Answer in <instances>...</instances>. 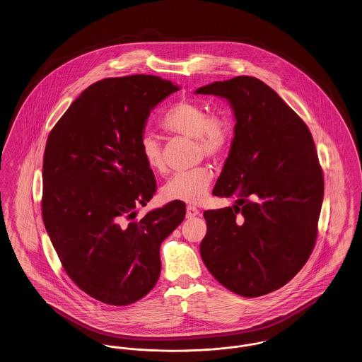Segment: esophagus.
I'll use <instances>...</instances> for the list:
<instances>
[{
	"label": "esophagus",
	"mask_w": 362,
	"mask_h": 362,
	"mask_svg": "<svg viewBox=\"0 0 362 362\" xmlns=\"http://www.w3.org/2000/svg\"><path fill=\"white\" fill-rule=\"evenodd\" d=\"M198 214H199V210L197 207L187 206V209H186V217L187 218H192V217H195Z\"/></svg>",
	"instance_id": "34e87169"
}]
</instances>
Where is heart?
I'll list each match as a JSON object with an SVG mask.
<instances>
[{"label": "heart", "instance_id": "heart-1", "mask_svg": "<svg viewBox=\"0 0 362 362\" xmlns=\"http://www.w3.org/2000/svg\"><path fill=\"white\" fill-rule=\"evenodd\" d=\"M161 126L173 134L195 138L201 152L217 158L230 144V123L220 115H210L204 104L192 100L173 103L161 117ZM138 151L145 163L155 171L164 170V160L158 138L152 132H145L138 141ZM213 180L209 167H198L187 173H176L161 189V195L168 202L197 205L206 198Z\"/></svg>", "mask_w": 362, "mask_h": 362}]
</instances>
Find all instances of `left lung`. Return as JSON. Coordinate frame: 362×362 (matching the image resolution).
Here are the masks:
<instances>
[{"label":"left lung","mask_w":362,"mask_h":362,"mask_svg":"<svg viewBox=\"0 0 362 362\" xmlns=\"http://www.w3.org/2000/svg\"><path fill=\"white\" fill-rule=\"evenodd\" d=\"M195 93L225 99L236 121L213 189L235 198V205L204 213L201 257L232 292H274L301 270L316 240L325 183L313 138L276 90L255 77L214 81Z\"/></svg>","instance_id":"8db88e82"}]
</instances>
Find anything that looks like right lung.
I'll return each instance as SVG.
<instances>
[{"label": "right lung", "mask_w": 362, "mask_h": 362, "mask_svg": "<svg viewBox=\"0 0 362 362\" xmlns=\"http://www.w3.org/2000/svg\"><path fill=\"white\" fill-rule=\"evenodd\" d=\"M156 76L104 78L70 104L47 138L42 214L70 279L90 297L129 305L153 289L160 245L185 220L170 202L136 220L156 191L138 141L156 105L179 90Z\"/></svg>", "instance_id": "1"}]
</instances>
